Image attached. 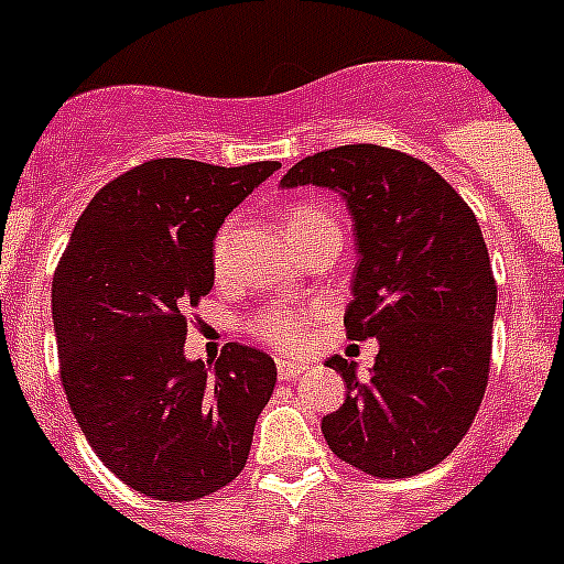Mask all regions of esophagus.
<instances>
[{
	"label": "esophagus",
	"mask_w": 564,
	"mask_h": 564,
	"mask_svg": "<svg viewBox=\"0 0 564 564\" xmlns=\"http://www.w3.org/2000/svg\"><path fill=\"white\" fill-rule=\"evenodd\" d=\"M307 364L302 361H291V358H279L276 361V376L279 378H296L299 372H305Z\"/></svg>",
	"instance_id": "34e87169"
}]
</instances>
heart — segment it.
I'll return each instance as SVG.
<instances>
[{
    "label": "heart",
    "mask_w": 564,
    "mask_h": 564,
    "mask_svg": "<svg viewBox=\"0 0 564 564\" xmlns=\"http://www.w3.org/2000/svg\"><path fill=\"white\" fill-rule=\"evenodd\" d=\"M285 228L288 237L299 239L305 237V234L313 231H325V228H336V220H333V214L327 212L325 206H318V203H293L288 206L285 212ZM338 231V228H336ZM231 237H234V223H226V226L217 231L212 246V265L214 273H223L228 265V257H231ZM313 311L307 307H276V311H268L262 316L253 318V336L262 338L265 344L276 347L282 352H293L299 347H305L307 336L313 330Z\"/></svg>",
    "instance_id": "1"
}]
</instances>
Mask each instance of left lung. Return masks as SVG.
<instances>
[{
    "label": "left lung",
    "mask_w": 564,
    "mask_h": 564,
    "mask_svg": "<svg viewBox=\"0 0 564 564\" xmlns=\"http://www.w3.org/2000/svg\"><path fill=\"white\" fill-rule=\"evenodd\" d=\"M333 188L356 226V276L344 327L376 338L370 378L327 358L347 398L322 421L327 446L372 477L421 475L475 421L491 367L497 285L475 212L430 163L376 143L316 152L282 188Z\"/></svg>",
    "instance_id": "obj_1"
}]
</instances>
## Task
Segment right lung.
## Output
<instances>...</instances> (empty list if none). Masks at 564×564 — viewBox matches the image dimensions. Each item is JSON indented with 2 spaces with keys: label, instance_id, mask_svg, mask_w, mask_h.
Listing matches in <instances>:
<instances>
[{
  "label": "right lung",
  "instance_id": "add662e5",
  "mask_svg": "<svg viewBox=\"0 0 564 564\" xmlns=\"http://www.w3.org/2000/svg\"><path fill=\"white\" fill-rule=\"evenodd\" d=\"M276 169L183 158L129 169L84 208L53 276L69 410L104 466L154 500H200L228 486L271 401L268 352L231 341L203 364L183 344L186 313L214 288V237Z\"/></svg>",
  "mask_w": 564,
  "mask_h": 564
}]
</instances>
